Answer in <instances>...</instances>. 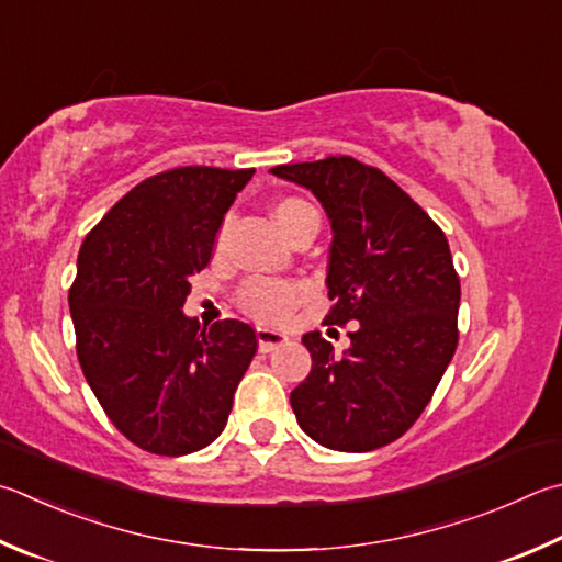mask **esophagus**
<instances>
[{
    "instance_id": "34e87169",
    "label": "esophagus",
    "mask_w": 562,
    "mask_h": 562,
    "mask_svg": "<svg viewBox=\"0 0 562 562\" xmlns=\"http://www.w3.org/2000/svg\"><path fill=\"white\" fill-rule=\"evenodd\" d=\"M255 334H258V349L262 353H270V351L278 349V346L290 341L288 334L278 331V329H270V326H258V329H255Z\"/></svg>"
}]
</instances>
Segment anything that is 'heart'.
Here are the masks:
<instances>
[{
    "label": "heart",
    "mask_w": 562,
    "mask_h": 562,
    "mask_svg": "<svg viewBox=\"0 0 562 562\" xmlns=\"http://www.w3.org/2000/svg\"><path fill=\"white\" fill-rule=\"evenodd\" d=\"M312 218H319V213L314 211L312 203L302 201L297 196H288L280 199L272 206V221L278 223V228L284 233V236H292L302 223H307ZM228 223H223V228L218 233V248L223 246V238H226ZM302 300V288L294 282H274V280H262L255 278L243 284L238 292V302L240 307L246 310L250 316L260 322H280L288 316V312Z\"/></svg>",
    "instance_id": "heart-1"
}]
</instances>
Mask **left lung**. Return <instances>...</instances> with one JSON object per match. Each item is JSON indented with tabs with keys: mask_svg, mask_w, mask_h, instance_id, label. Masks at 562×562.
<instances>
[{
	"mask_svg": "<svg viewBox=\"0 0 562 562\" xmlns=\"http://www.w3.org/2000/svg\"><path fill=\"white\" fill-rule=\"evenodd\" d=\"M331 223L329 324L356 322L341 356L302 336L312 371L290 395L297 423L336 452L397 440L430 403L457 349L459 278L440 226L383 171L353 157L282 165Z\"/></svg>",
	"mask_w": 562,
	"mask_h": 562,
	"instance_id": "obj_1",
	"label": "left lung"
}]
</instances>
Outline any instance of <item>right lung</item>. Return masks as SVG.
I'll use <instances>...</instances> for the list:
<instances>
[{
    "label": "right lung",
    "instance_id": "obj_1",
    "mask_svg": "<svg viewBox=\"0 0 562 562\" xmlns=\"http://www.w3.org/2000/svg\"><path fill=\"white\" fill-rule=\"evenodd\" d=\"M252 175L161 171L127 191L80 246L68 292L80 369L112 425L147 452L181 457L216 440L258 351L250 324L201 329L181 310Z\"/></svg>",
    "mask_w": 562,
    "mask_h": 562
}]
</instances>
